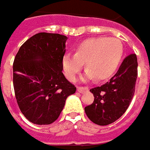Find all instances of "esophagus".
I'll use <instances>...</instances> for the list:
<instances>
[{
    "instance_id": "1",
    "label": "esophagus",
    "mask_w": 150,
    "mask_h": 150,
    "mask_svg": "<svg viewBox=\"0 0 150 150\" xmlns=\"http://www.w3.org/2000/svg\"><path fill=\"white\" fill-rule=\"evenodd\" d=\"M77 90H78L79 92L83 93V92H86V91H89V87H87V86H78Z\"/></svg>"
}]
</instances>
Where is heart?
Masks as SVG:
<instances>
[{"label": "heart", "mask_w": 150, "mask_h": 150, "mask_svg": "<svg viewBox=\"0 0 150 150\" xmlns=\"http://www.w3.org/2000/svg\"><path fill=\"white\" fill-rule=\"evenodd\" d=\"M122 42L117 38L97 37L87 39L76 47L74 54L66 53L62 66L69 80L74 81L86 62V77L99 80L111 77L122 62Z\"/></svg>", "instance_id": "obj_1"}]
</instances>
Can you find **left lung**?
<instances>
[{
	"label": "left lung",
	"mask_w": 150,
	"mask_h": 150,
	"mask_svg": "<svg viewBox=\"0 0 150 150\" xmlns=\"http://www.w3.org/2000/svg\"><path fill=\"white\" fill-rule=\"evenodd\" d=\"M137 66L135 53L127 56L109 82L90 90L94 101L84 108V111L91 122L108 125L124 114L135 93Z\"/></svg>",
	"instance_id": "1"
}]
</instances>
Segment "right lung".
Listing matches in <instances>:
<instances>
[{"label":"right lung","instance_id":"add662e5","mask_svg":"<svg viewBox=\"0 0 150 150\" xmlns=\"http://www.w3.org/2000/svg\"><path fill=\"white\" fill-rule=\"evenodd\" d=\"M67 37L39 33L20 47L13 65L15 98L28 121L52 123L59 117L68 96L76 87L62 71Z\"/></svg>","mask_w":150,"mask_h":150}]
</instances>
